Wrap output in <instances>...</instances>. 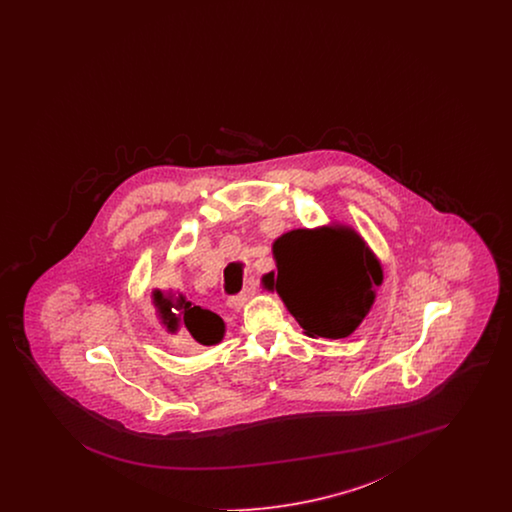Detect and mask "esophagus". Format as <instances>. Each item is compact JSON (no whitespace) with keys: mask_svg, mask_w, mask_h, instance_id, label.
I'll return each mask as SVG.
<instances>
[{"mask_svg":"<svg viewBox=\"0 0 512 512\" xmlns=\"http://www.w3.org/2000/svg\"><path fill=\"white\" fill-rule=\"evenodd\" d=\"M255 290H257V280H255V278H249V280L245 282L244 290L238 293L236 297H232V299H230V307H232V309H240V307H244L245 303H247V299L255 293Z\"/></svg>","mask_w":512,"mask_h":512,"instance_id":"34e87169","label":"esophagus"}]
</instances>
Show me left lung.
Returning a JSON list of instances; mask_svg holds the SVG:
<instances>
[{"instance_id": "8db88e82", "label": "left lung", "mask_w": 512, "mask_h": 512, "mask_svg": "<svg viewBox=\"0 0 512 512\" xmlns=\"http://www.w3.org/2000/svg\"><path fill=\"white\" fill-rule=\"evenodd\" d=\"M276 272L263 276L265 288L282 297L311 338H347L365 320L382 265L349 226L297 228L272 244Z\"/></svg>"}]
</instances>
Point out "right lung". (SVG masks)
<instances>
[{
  "mask_svg": "<svg viewBox=\"0 0 512 512\" xmlns=\"http://www.w3.org/2000/svg\"><path fill=\"white\" fill-rule=\"evenodd\" d=\"M151 297L159 320L169 334L182 330L201 345H215L224 338V320L217 313L194 305L182 293L174 297L171 292L153 290Z\"/></svg>",
  "mask_w": 512,
  "mask_h": 512,
  "instance_id": "add662e5",
  "label": "right lung"
}]
</instances>
